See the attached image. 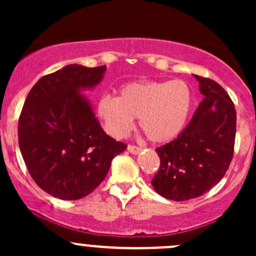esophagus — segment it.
<instances>
[{
  "label": "esophagus",
  "instance_id": "esophagus-1",
  "mask_svg": "<svg viewBox=\"0 0 256 256\" xmlns=\"http://www.w3.org/2000/svg\"><path fill=\"white\" fill-rule=\"evenodd\" d=\"M128 152H131V154L136 155L140 150H142V148H140V146H131L130 144V146H128Z\"/></svg>",
  "mask_w": 256,
  "mask_h": 256
}]
</instances>
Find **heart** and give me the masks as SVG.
<instances>
[{"instance_id":"obj_1","label":"heart","mask_w":256,"mask_h":256,"mask_svg":"<svg viewBox=\"0 0 256 256\" xmlns=\"http://www.w3.org/2000/svg\"><path fill=\"white\" fill-rule=\"evenodd\" d=\"M192 102V90L183 80L131 82L120 88L118 98H100L96 113L112 137L128 136L138 118L149 140L167 143L184 130Z\"/></svg>"}]
</instances>
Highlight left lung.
<instances>
[{
    "label": "left lung",
    "mask_w": 256,
    "mask_h": 256,
    "mask_svg": "<svg viewBox=\"0 0 256 256\" xmlns=\"http://www.w3.org/2000/svg\"><path fill=\"white\" fill-rule=\"evenodd\" d=\"M204 98L177 138L155 149L160 168L152 179L162 198L186 201L222 180L234 156L236 110L216 82L194 74Z\"/></svg>",
    "instance_id": "8db88e82"
}]
</instances>
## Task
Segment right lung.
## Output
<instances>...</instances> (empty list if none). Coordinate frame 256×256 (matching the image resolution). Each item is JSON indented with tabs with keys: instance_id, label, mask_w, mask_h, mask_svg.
<instances>
[{
	"instance_id": "add662e5",
	"label": "right lung",
	"mask_w": 256,
	"mask_h": 256,
	"mask_svg": "<svg viewBox=\"0 0 256 256\" xmlns=\"http://www.w3.org/2000/svg\"><path fill=\"white\" fill-rule=\"evenodd\" d=\"M106 70L67 64L40 78L25 100L18 126L20 152L36 184L54 198L89 195L128 146L102 130L82 94L100 84Z\"/></svg>"
}]
</instances>
